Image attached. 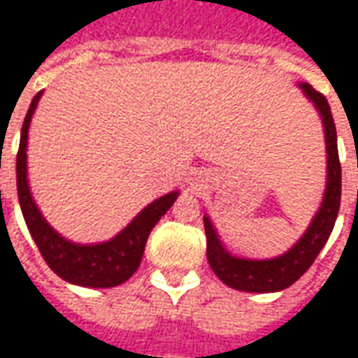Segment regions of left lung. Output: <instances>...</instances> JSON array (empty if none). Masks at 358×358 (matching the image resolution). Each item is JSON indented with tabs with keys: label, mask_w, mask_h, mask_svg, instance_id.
I'll return each instance as SVG.
<instances>
[{
	"label": "left lung",
	"mask_w": 358,
	"mask_h": 358,
	"mask_svg": "<svg viewBox=\"0 0 358 358\" xmlns=\"http://www.w3.org/2000/svg\"><path fill=\"white\" fill-rule=\"evenodd\" d=\"M299 86L303 88L306 98L314 103L324 123L326 152H328L326 192L322 199L320 210L316 212L313 224L308 225L305 235L296 241L287 252L275 258H268V260H248V258L233 256L229 250L224 248L210 217L204 215L206 256L210 268L227 287L237 289V291L273 293V291H283L289 285H293L313 266L336 225L339 202H341V164H339V154H337L336 123L331 117L328 100L320 92H316L308 83H301Z\"/></svg>",
	"instance_id": "obj_1"
}]
</instances>
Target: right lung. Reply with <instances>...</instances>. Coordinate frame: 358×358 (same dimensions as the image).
Here are the masks:
<instances>
[{
    "label": "right lung",
    "mask_w": 358,
    "mask_h": 358,
    "mask_svg": "<svg viewBox=\"0 0 358 358\" xmlns=\"http://www.w3.org/2000/svg\"><path fill=\"white\" fill-rule=\"evenodd\" d=\"M42 92L34 96L29 113L24 117L21 131V144L17 152V194L21 204L24 222L32 239L36 243L45 264L52 268L62 280L83 287H115L127 281L143 260L144 247L148 235L179 196V192H167L152 204L144 208L141 214L119 231L113 239L98 245H78L71 243L53 229L44 220L32 199L27 177V144H29L30 119L36 111L38 100Z\"/></svg>",
    "instance_id": "1"
}]
</instances>
